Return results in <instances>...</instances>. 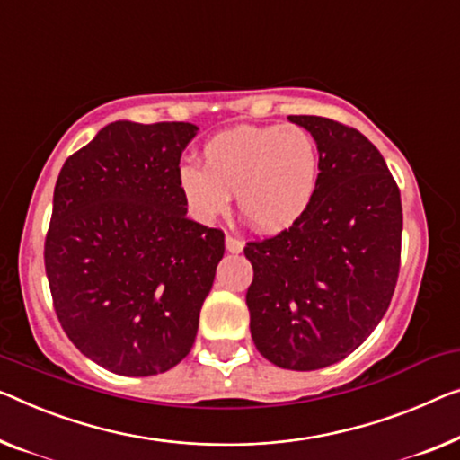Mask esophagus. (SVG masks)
<instances>
[{
	"label": "esophagus",
	"instance_id": "34e87169",
	"mask_svg": "<svg viewBox=\"0 0 460 460\" xmlns=\"http://www.w3.org/2000/svg\"><path fill=\"white\" fill-rule=\"evenodd\" d=\"M225 248H227L229 253H239L243 250V242H242V239L233 237V235H227V237H225Z\"/></svg>",
	"mask_w": 460,
	"mask_h": 460
}]
</instances>
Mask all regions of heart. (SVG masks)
<instances>
[{
	"mask_svg": "<svg viewBox=\"0 0 460 460\" xmlns=\"http://www.w3.org/2000/svg\"><path fill=\"white\" fill-rule=\"evenodd\" d=\"M204 167L181 164L177 186L198 221L227 212L231 194L239 215L260 233L289 229L310 207L318 181L312 136L297 126H235L202 150Z\"/></svg>",
	"mask_w": 460,
	"mask_h": 460,
	"instance_id": "b5f03b06",
	"label": "heart"
}]
</instances>
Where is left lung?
Masks as SVG:
<instances>
[{
  "instance_id": "obj_1",
  "label": "left lung",
  "mask_w": 460,
  "mask_h": 460,
  "mask_svg": "<svg viewBox=\"0 0 460 460\" xmlns=\"http://www.w3.org/2000/svg\"><path fill=\"white\" fill-rule=\"evenodd\" d=\"M316 140L310 207L277 237L245 245L253 345L283 369L328 367L386 314L401 266V191L378 148L358 129L289 115Z\"/></svg>"
}]
</instances>
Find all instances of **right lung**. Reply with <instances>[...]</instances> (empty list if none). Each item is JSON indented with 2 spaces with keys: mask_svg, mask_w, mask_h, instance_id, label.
<instances>
[{
  "mask_svg": "<svg viewBox=\"0 0 460 460\" xmlns=\"http://www.w3.org/2000/svg\"><path fill=\"white\" fill-rule=\"evenodd\" d=\"M186 121H113L59 171L45 270L59 324L119 376L177 366L196 341L225 253L218 229L190 221L177 186Z\"/></svg>",
  "mask_w": 460,
  "mask_h": 460,
  "instance_id": "1",
  "label": "right lung"
}]
</instances>
